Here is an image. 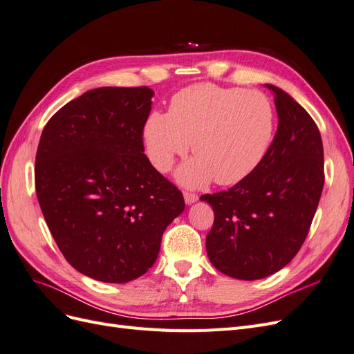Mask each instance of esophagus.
I'll return each mask as SVG.
<instances>
[{
	"label": "esophagus",
	"mask_w": 354,
	"mask_h": 354,
	"mask_svg": "<svg viewBox=\"0 0 354 354\" xmlns=\"http://www.w3.org/2000/svg\"><path fill=\"white\" fill-rule=\"evenodd\" d=\"M183 196H185L186 203H194V202L198 201V195L196 194H190V192H185Z\"/></svg>",
	"instance_id": "1"
}]
</instances>
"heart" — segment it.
I'll return each instance as SVG.
<instances>
[{
  "mask_svg": "<svg viewBox=\"0 0 354 354\" xmlns=\"http://www.w3.org/2000/svg\"><path fill=\"white\" fill-rule=\"evenodd\" d=\"M273 133V108L263 93L216 84L180 90L168 113H151L143 128L147 156L159 171H168L177 156H185L192 142L196 158L177 173L190 187L212 178L221 186L239 183L261 164Z\"/></svg>",
  "mask_w": 354,
  "mask_h": 354,
  "instance_id": "b5f03b06",
  "label": "heart"
}]
</instances>
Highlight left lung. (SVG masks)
<instances>
[{
  "instance_id": "obj_1",
  "label": "left lung",
  "mask_w": 354,
  "mask_h": 354,
  "mask_svg": "<svg viewBox=\"0 0 354 354\" xmlns=\"http://www.w3.org/2000/svg\"><path fill=\"white\" fill-rule=\"evenodd\" d=\"M274 94L279 124L261 164L229 190L202 195L214 209L207 254L217 270L255 281L291 261L304 243L325 183L324 145L313 118Z\"/></svg>"
}]
</instances>
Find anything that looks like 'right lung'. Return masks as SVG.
I'll return each instance as SVG.
<instances>
[{"mask_svg":"<svg viewBox=\"0 0 354 354\" xmlns=\"http://www.w3.org/2000/svg\"><path fill=\"white\" fill-rule=\"evenodd\" d=\"M149 87L94 88L42 130L35 190L66 261L95 281L125 283L153 266L181 192L145 155Z\"/></svg>","mask_w":354,"mask_h":354,"instance_id":"obj_1","label":"right lung"}]
</instances>
